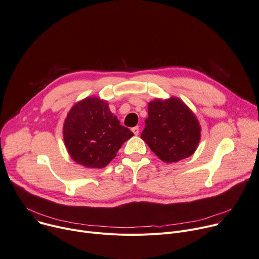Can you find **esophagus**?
Returning <instances> with one entry per match:
<instances>
[{
    "instance_id": "obj_1",
    "label": "esophagus",
    "mask_w": 259,
    "mask_h": 259,
    "mask_svg": "<svg viewBox=\"0 0 259 259\" xmlns=\"http://www.w3.org/2000/svg\"><path fill=\"white\" fill-rule=\"evenodd\" d=\"M132 132L134 133V135H138V134H139V128H138V126L132 128Z\"/></svg>"
}]
</instances>
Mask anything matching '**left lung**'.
Wrapping results in <instances>:
<instances>
[{
    "mask_svg": "<svg viewBox=\"0 0 259 259\" xmlns=\"http://www.w3.org/2000/svg\"><path fill=\"white\" fill-rule=\"evenodd\" d=\"M148 113L140 137L160 160L172 163L194 154L201 127L194 112L180 98L153 100L148 104Z\"/></svg>",
    "mask_w": 259,
    "mask_h": 259,
    "instance_id": "obj_1",
    "label": "left lung"
}]
</instances>
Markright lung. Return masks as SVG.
<instances>
[{
	"mask_svg": "<svg viewBox=\"0 0 259 259\" xmlns=\"http://www.w3.org/2000/svg\"><path fill=\"white\" fill-rule=\"evenodd\" d=\"M133 136L110 111L108 102L87 97L67 113L63 125L66 149L73 161L88 168H103Z\"/></svg>",
	"mask_w": 259,
	"mask_h": 259,
	"instance_id": "add662e5",
	"label": "right lung"
}]
</instances>
